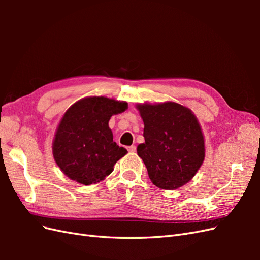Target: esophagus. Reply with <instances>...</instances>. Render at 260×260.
Listing matches in <instances>:
<instances>
[{
  "label": "esophagus",
  "instance_id": "esophagus-1",
  "mask_svg": "<svg viewBox=\"0 0 260 260\" xmlns=\"http://www.w3.org/2000/svg\"><path fill=\"white\" fill-rule=\"evenodd\" d=\"M128 151L131 152V153H135L137 151V146L136 145H131L128 147Z\"/></svg>",
  "mask_w": 260,
  "mask_h": 260
}]
</instances>
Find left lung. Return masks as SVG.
I'll return each instance as SVG.
<instances>
[{
    "label": "left lung",
    "instance_id": "8db88e82",
    "mask_svg": "<svg viewBox=\"0 0 260 260\" xmlns=\"http://www.w3.org/2000/svg\"><path fill=\"white\" fill-rule=\"evenodd\" d=\"M144 122L145 142L138 155L152 182L164 190H176L192 180L205 158V143L198 118L175 102L138 104Z\"/></svg>",
    "mask_w": 260,
    "mask_h": 260
}]
</instances>
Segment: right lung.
<instances>
[{
	"instance_id": "right-lung-1",
	"label": "right lung",
	"mask_w": 260,
	"mask_h": 260,
	"mask_svg": "<svg viewBox=\"0 0 260 260\" xmlns=\"http://www.w3.org/2000/svg\"><path fill=\"white\" fill-rule=\"evenodd\" d=\"M127 108V102L90 96L67 109L52 148L57 166L69 179L90 185L112 174L114 165L128 152L114 142L108 121Z\"/></svg>"
}]
</instances>
